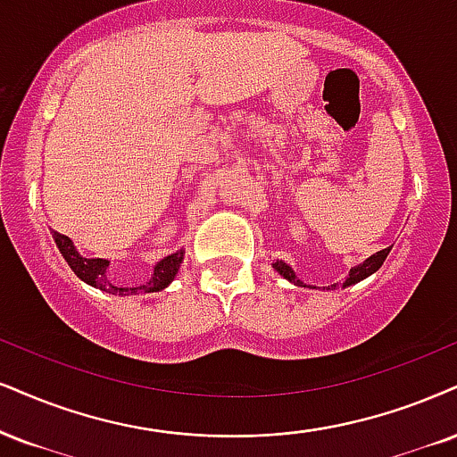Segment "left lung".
<instances>
[{
  "label": "left lung",
  "mask_w": 457,
  "mask_h": 457,
  "mask_svg": "<svg viewBox=\"0 0 457 457\" xmlns=\"http://www.w3.org/2000/svg\"><path fill=\"white\" fill-rule=\"evenodd\" d=\"M390 254V247H386V250H381V252H377V254H373L369 258V261H364L362 264H358V267H353L352 271H349V278H347V281H345V286H352V284H358L360 279H364V278H369L370 273H375L377 269L381 267V264H384V261H386V256ZM275 269H278V273L279 275H284L286 279H290V281H295L296 286H303V281L301 279H296V275H295V271H292V269L288 267V264L286 262H281V261H278L273 264Z\"/></svg>",
  "instance_id": "left-lung-1"
}]
</instances>
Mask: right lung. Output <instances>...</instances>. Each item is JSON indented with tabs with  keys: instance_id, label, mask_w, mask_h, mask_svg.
Here are the masks:
<instances>
[{
	"instance_id": "right-lung-1",
	"label": "right lung",
	"mask_w": 457,
	"mask_h": 457,
	"mask_svg": "<svg viewBox=\"0 0 457 457\" xmlns=\"http://www.w3.org/2000/svg\"><path fill=\"white\" fill-rule=\"evenodd\" d=\"M54 241H56V247H59V252L63 254V258L67 261V264L71 267V271L78 275L82 281H87V284L95 286V288L104 290V292H110V295H137V292H159L162 288H167L169 284H171V279L176 278L178 269H179V262H182V256L184 252H176V254L162 258V261L156 264L154 267V275H152L150 281H145L144 286H137V288H120V286L112 284L108 279V275H105V269H108V261H104V258H84L76 252V247H73L71 239L67 237L63 233H56L54 230Z\"/></svg>"
}]
</instances>
